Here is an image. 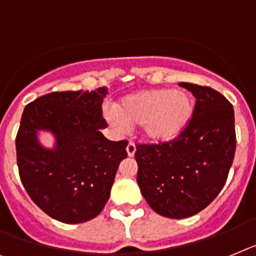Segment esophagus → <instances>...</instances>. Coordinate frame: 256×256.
I'll return each instance as SVG.
<instances>
[{"mask_svg": "<svg viewBox=\"0 0 256 256\" xmlns=\"http://www.w3.org/2000/svg\"><path fill=\"white\" fill-rule=\"evenodd\" d=\"M126 151H128V158H132V156H134L135 151H136V147H135V144L132 142H128V147H126Z\"/></svg>", "mask_w": 256, "mask_h": 256, "instance_id": "esophagus-1", "label": "esophagus"}]
</instances>
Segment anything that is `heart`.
<instances>
[{"mask_svg": "<svg viewBox=\"0 0 256 256\" xmlns=\"http://www.w3.org/2000/svg\"><path fill=\"white\" fill-rule=\"evenodd\" d=\"M110 118L118 128L144 124V134L152 140L174 138L192 116V102L184 92L166 88L146 90L122 98Z\"/></svg>", "mask_w": 256, "mask_h": 256, "instance_id": "b5f03b06", "label": "heart"}]
</instances>
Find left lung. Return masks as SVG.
<instances>
[{"label": "left lung", "instance_id": "8db88e82", "mask_svg": "<svg viewBox=\"0 0 256 256\" xmlns=\"http://www.w3.org/2000/svg\"><path fill=\"white\" fill-rule=\"evenodd\" d=\"M195 96L188 124L176 138L136 144V182L156 214L184 218L203 211L226 182L236 152L233 105L207 86L180 83Z\"/></svg>", "mask_w": 256, "mask_h": 256}]
</instances>
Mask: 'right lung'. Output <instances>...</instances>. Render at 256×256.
<instances>
[{"instance_id": "right-lung-1", "label": "right lung", "mask_w": 256, "mask_h": 256, "mask_svg": "<svg viewBox=\"0 0 256 256\" xmlns=\"http://www.w3.org/2000/svg\"><path fill=\"white\" fill-rule=\"evenodd\" d=\"M105 88L50 92L26 105L15 138L19 177L40 210L66 224L96 218L110 195L128 140L112 142L100 128ZM40 128L58 138L53 152L36 140Z\"/></svg>"}]
</instances>
